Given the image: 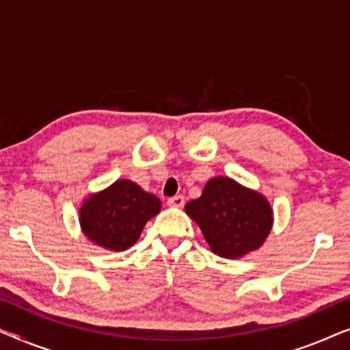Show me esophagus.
Returning <instances> with one entry per match:
<instances>
[{"label":"esophagus","instance_id":"1","mask_svg":"<svg viewBox=\"0 0 350 350\" xmlns=\"http://www.w3.org/2000/svg\"><path fill=\"white\" fill-rule=\"evenodd\" d=\"M167 205H169V207H176V208L183 207L185 198L183 196H174V198H170L169 200H167Z\"/></svg>","mask_w":350,"mask_h":350}]
</instances>
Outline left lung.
I'll use <instances>...</instances> for the list:
<instances>
[{
    "instance_id": "left-lung-1",
    "label": "left lung",
    "mask_w": 350,
    "mask_h": 350,
    "mask_svg": "<svg viewBox=\"0 0 350 350\" xmlns=\"http://www.w3.org/2000/svg\"><path fill=\"white\" fill-rule=\"evenodd\" d=\"M215 255L242 258L262 245L272 228L265 196L228 176L208 180L199 199L185 205Z\"/></svg>"
}]
</instances>
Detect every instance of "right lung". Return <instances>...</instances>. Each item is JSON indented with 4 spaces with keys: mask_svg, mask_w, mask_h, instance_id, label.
Wrapping results in <instances>:
<instances>
[{
    "mask_svg": "<svg viewBox=\"0 0 350 350\" xmlns=\"http://www.w3.org/2000/svg\"><path fill=\"white\" fill-rule=\"evenodd\" d=\"M161 210V200L129 180H118L84 200L81 229L89 241L113 252H124L140 237L148 219Z\"/></svg>",
    "mask_w": 350,
    "mask_h": 350,
    "instance_id": "1",
    "label": "right lung"
}]
</instances>
